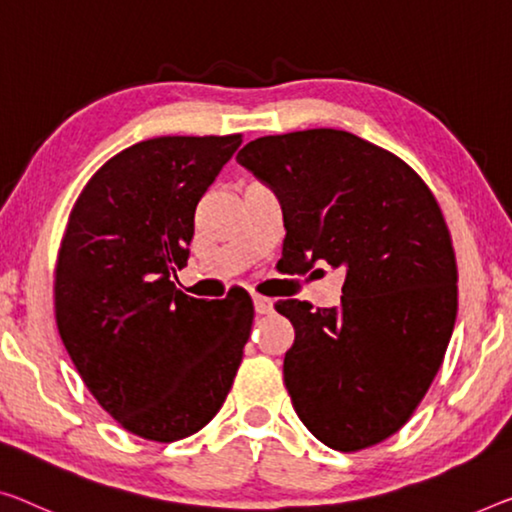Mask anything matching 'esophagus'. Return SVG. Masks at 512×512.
<instances>
[{
    "instance_id": "1",
    "label": "esophagus",
    "mask_w": 512,
    "mask_h": 512,
    "mask_svg": "<svg viewBox=\"0 0 512 512\" xmlns=\"http://www.w3.org/2000/svg\"><path fill=\"white\" fill-rule=\"evenodd\" d=\"M251 300H254V311L256 313H272L274 309V302L270 300V297H263V295H251Z\"/></svg>"
}]
</instances>
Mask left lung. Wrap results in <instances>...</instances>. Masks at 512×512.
<instances>
[{
	"label": "left lung",
	"mask_w": 512,
	"mask_h": 512,
	"mask_svg": "<svg viewBox=\"0 0 512 512\" xmlns=\"http://www.w3.org/2000/svg\"><path fill=\"white\" fill-rule=\"evenodd\" d=\"M235 160L277 194L283 272H345L338 309L274 304L295 327L283 382L297 416L336 451L382 442L426 396L458 318L435 196L400 157L332 128L258 137Z\"/></svg>",
	"instance_id": "obj_1"
}]
</instances>
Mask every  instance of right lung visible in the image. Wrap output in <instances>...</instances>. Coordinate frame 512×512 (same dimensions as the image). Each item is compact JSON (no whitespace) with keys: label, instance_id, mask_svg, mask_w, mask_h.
Here are the masks:
<instances>
[{"label":"right lung","instance_id":"right-lung-1","mask_svg":"<svg viewBox=\"0 0 512 512\" xmlns=\"http://www.w3.org/2000/svg\"><path fill=\"white\" fill-rule=\"evenodd\" d=\"M242 144L157 137L112 157L70 212L54 281L57 325L77 373L125 430L176 442L229 396L254 322L242 288L196 300L176 288L196 203Z\"/></svg>","mask_w":512,"mask_h":512}]
</instances>
